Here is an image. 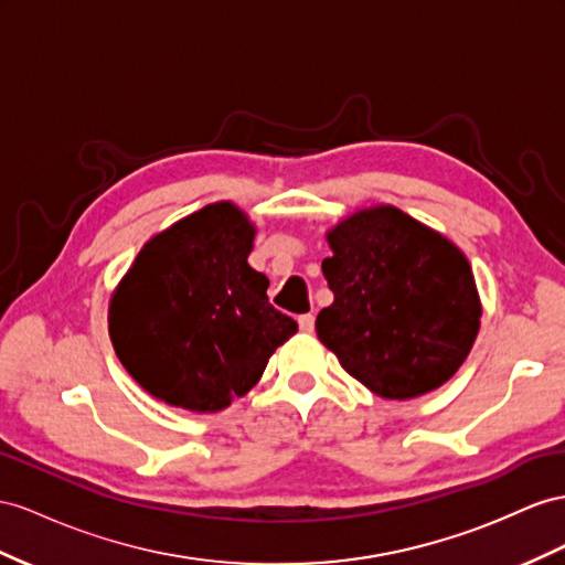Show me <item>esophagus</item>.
Returning a JSON list of instances; mask_svg holds the SVG:
<instances>
[{
	"label": "esophagus",
	"instance_id": "34e87169",
	"mask_svg": "<svg viewBox=\"0 0 565 565\" xmlns=\"http://www.w3.org/2000/svg\"><path fill=\"white\" fill-rule=\"evenodd\" d=\"M298 327H300V331H306V334H312V329H315V317L308 312V315H300L298 317Z\"/></svg>",
	"mask_w": 565,
	"mask_h": 565
}]
</instances>
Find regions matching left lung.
Listing matches in <instances>:
<instances>
[{"label": "left lung", "mask_w": 565, "mask_h": 565, "mask_svg": "<svg viewBox=\"0 0 565 565\" xmlns=\"http://www.w3.org/2000/svg\"><path fill=\"white\" fill-rule=\"evenodd\" d=\"M334 302L317 339L372 394L408 401L448 382L480 331L482 302L460 248L394 205L358 210L327 231Z\"/></svg>", "instance_id": "8db88e82"}]
</instances>
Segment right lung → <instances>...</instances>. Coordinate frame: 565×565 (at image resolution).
Masks as SVG:
<instances>
[{"instance_id": "obj_1", "label": "right lung", "mask_w": 565, "mask_h": 565, "mask_svg": "<svg viewBox=\"0 0 565 565\" xmlns=\"http://www.w3.org/2000/svg\"><path fill=\"white\" fill-rule=\"evenodd\" d=\"M255 226L212 202L142 245L109 302L121 365L173 408L216 413L245 396L298 324L269 306L248 265Z\"/></svg>"}]
</instances>
